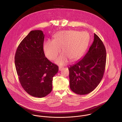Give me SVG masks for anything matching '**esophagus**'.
<instances>
[{
  "label": "esophagus",
  "instance_id": "obj_1",
  "mask_svg": "<svg viewBox=\"0 0 122 122\" xmlns=\"http://www.w3.org/2000/svg\"><path fill=\"white\" fill-rule=\"evenodd\" d=\"M63 68H62V67H59V70L60 71H61V70H62V69Z\"/></svg>",
  "mask_w": 122,
  "mask_h": 122
}]
</instances>
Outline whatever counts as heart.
<instances>
[{"mask_svg":"<svg viewBox=\"0 0 122 122\" xmlns=\"http://www.w3.org/2000/svg\"><path fill=\"white\" fill-rule=\"evenodd\" d=\"M88 45V38L86 33L65 30L57 33L53 41L45 42L43 48L46 57L50 60L56 58L61 48L63 53L56 62L63 65L68 62L69 59L72 61L80 59L86 51Z\"/></svg>","mask_w":122,"mask_h":122,"instance_id":"1","label":"heart"}]
</instances>
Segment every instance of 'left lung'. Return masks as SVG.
Instances as JSON below:
<instances>
[{"label":"left lung","instance_id":"1","mask_svg":"<svg viewBox=\"0 0 122 122\" xmlns=\"http://www.w3.org/2000/svg\"><path fill=\"white\" fill-rule=\"evenodd\" d=\"M106 62L104 45L94 33L93 42L88 52L82 60L69 68L71 90L79 95L93 91L103 76Z\"/></svg>","mask_w":122,"mask_h":122}]
</instances>
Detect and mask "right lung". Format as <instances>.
<instances>
[{
    "label": "right lung",
    "mask_w": 122,
    "mask_h": 122,
    "mask_svg": "<svg viewBox=\"0 0 122 122\" xmlns=\"http://www.w3.org/2000/svg\"><path fill=\"white\" fill-rule=\"evenodd\" d=\"M45 35L42 30L31 31L20 43L15 62L21 86L30 95L42 98L52 90L53 77L59 68L45 57Z\"/></svg>",
    "instance_id": "1"
}]
</instances>
